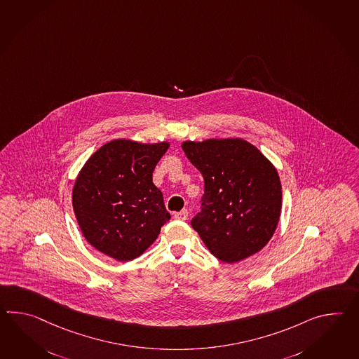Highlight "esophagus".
<instances>
[{
	"instance_id": "esophagus-1",
	"label": "esophagus",
	"mask_w": 359,
	"mask_h": 359,
	"mask_svg": "<svg viewBox=\"0 0 359 359\" xmlns=\"http://www.w3.org/2000/svg\"><path fill=\"white\" fill-rule=\"evenodd\" d=\"M174 219L185 222V220L188 219V210H182V211H179V212H175V214H174Z\"/></svg>"
}]
</instances>
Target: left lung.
Wrapping results in <instances>:
<instances>
[{"label":"left lung","instance_id":"1","mask_svg":"<svg viewBox=\"0 0 359 359\" xmlns=\"http://www.w3.org/2000/svg\"><path fill=\"white\" fill-rule=\"evenodd\" d=\"M185 156L205 180L191 226L212 255L242 262L263 250L278 225L282 185L271 161L241 137L185 140Z\"/></svg>","mask_w":359,"mask_h":359}]
</instances>
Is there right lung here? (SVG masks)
<instances>
[{
    "label": "right lung",
    "mask_w": 359,
    "mask_h": 359,
    "mask_svg": "<svg viewBox=\"0 0 359 359\" xmlns=\"http://www.w3.org/2000/svg\"><path fill=\"white\" fill-rule=\"evenodd\" d=\"M170 143L114 139L91 154L74 180L73 212L88 243L117 262L142 255L170 220L153 171Z\"/></svg>",
    "instance_id": "obj_1"
}]
</instances>
